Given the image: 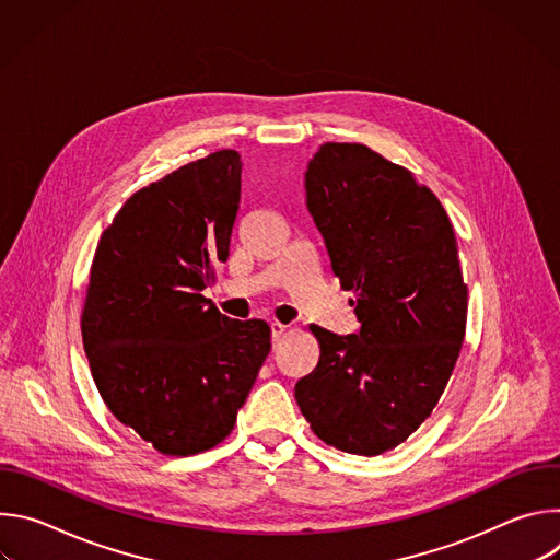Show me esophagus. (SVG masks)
Listing matches in <instances>:
<instances>
[{
	"instance_id": "esophagus-1",
	"label": "esophagus",
	"mask_w": 560,
	"mask_h": 560,
	"mask_svg": "<svg viewBox=\"0 0 560 560\" xmlns=\"http://www.w3.org/2000/svg\"><path fill=\"white\" fill-rule=\"evenodd\" d=\"M270 328H272V339H275V341H279V339L285 335V330H288V326H285V324H279V322L270 324Z\"/></svg>"
}]
</instances>
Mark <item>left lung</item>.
I'll return each instance as SVG.
<instances>
[{"label":"left lung","mask_w":560,"mask_h":560,"mask_svg":"<svg viewBox=\"0 0 560 560\" xmlns=\"http://www.w3.org/2000/svg\"><path fill=\"white\" fill-rule=\"evenodd\" d=\"M305 192L361 330L310 326L322 354L294 398L324 443L378 456L432 415L460 354L467 285L454 230L428 186L363 143L318 148Z\"/></svg>","instance_id":"left-lung-1"}]
</instances>
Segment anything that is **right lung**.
<instances>
[{"instance_id": "add662e5", "label": "right lung", "mask_w": 560, "mask_h": 560, "mask_svg": "<svg viewBox=\"0 0 560 560\" xmlns=\"http://www.w3.org/2000/svg\"><path fill=\"white\" fill-rule=\"evenodd\" d=\"M242 156L217 150L137 190L104 230L82 337L113 417L166 456L219 445L270 352V326L201 294L228 259Z\"/></svg>"}]
</instances>
